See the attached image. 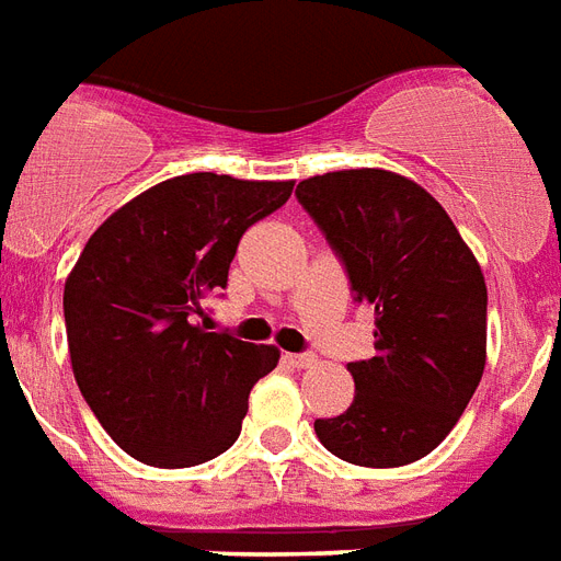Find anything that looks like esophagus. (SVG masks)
Masks as SVG:
<instances>
[{
  "label": "esophagus",
  "mask_w": 561,
  "mask_h": 561,
  "mask_svg": "<svg viewBox=\"0 0 561 561\" xmlns=\"http://www.w3.org/2000/svg\"><path fill=\"white\" fill-rule=\"evenodd\" d=\"M284 360L293 366V369H307V366L316 364L313 355H284Z\"/></svg>",
  "instance_id": "34e87169"
}]
</instances>
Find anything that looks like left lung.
I'll return each mask as SVG.
<instances>
[{"label":"left lung","instance_id":"1","mask_svg":"<svg viewBox=\"0 0 561 561\" xmlns=\"http://www.w3.org/2000/svg\"><path fill=\"white\" fill-rule=\"evenodd\" d=\"M357 301L376 307V357L348 364L355 402L316 420L328 453L360 467L428 456L465 414L485 373L488 289L446 209L423 185L381 168L301 180Z\"/></svg>","mask_w":561,"mask_h":561}]
</instances>
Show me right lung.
Wrapping results in <instances>:
<instances>
[{
	"instance_id": "add662e5",
	"label": "right lung",
	"mask_w": 561,
	"mask_h": 561,
	"mask_svg": "<svg viewBox=\"0 0 561 561\" xmlns=\"http://www.w3.org/2000/svg\"><path fill=\"white\" fill-rule=\"evenodd\" d=\"M293 180L171 176L105 218L65 284L76 385L124 453L195 467L236 444L275 345L206 331L204 296L227 286L239 239L293 195Z\"/></svg>"
}]
</instances>
